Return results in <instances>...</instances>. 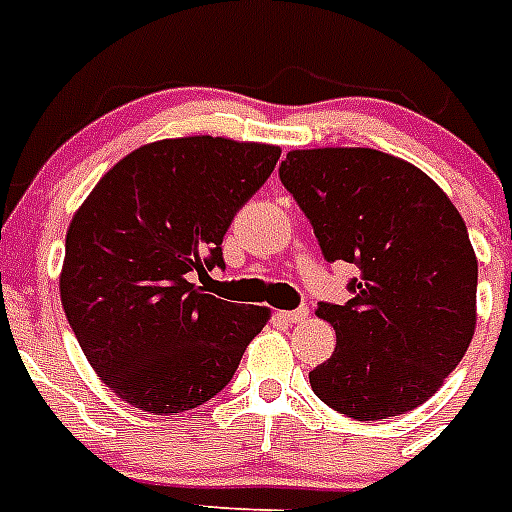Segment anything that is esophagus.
Here are the masks:
<instances>
[{
	"mask_svg": "<svg viewBox=\"0 0 512 512\" xmlns=\"http://www.w3.org/2000/svg\"><path fill=\"white\" fill-rule=\"evenodd\" d=\"M281 318H284L286 323H302L307 318V307H299V310H286V313H281Z\"/></svg>",
	"mask_w": 512,
	"mask_h": 512,
	"instance_id": "obj_1",
	"label": "esophagus"
}]
</instances>
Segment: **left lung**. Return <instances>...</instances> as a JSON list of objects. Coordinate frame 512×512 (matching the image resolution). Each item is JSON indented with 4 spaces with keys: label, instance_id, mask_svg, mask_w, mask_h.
<instances>
[{
    "label": "left lung",
    "instance_id": "left-lung-1",
    "mask_svg": "<svg viewBox=\"0 0 512 512\" xmlns=\"http://www.w3.org/2000/svg\"><path fill=\"white\" fill-rule=\"evenodd\" d=\"M281 181L326 260L360 268L347 305H318L334 355L310 386L355 421L434 397L476 331L479 260L458 207L421 168L368 147L292 149Z\"/></svg>",
    "mask_w": 512,
    "mask_h": 512
}]
</instances>
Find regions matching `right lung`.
Wrapping results in <instances>:
<instances>
[{
    "label": "right lung",
    "mask_w": 512,
    "mask_h": 512,
    "mask_svg": "<svg viewBox=\"0 0 512 512\" xmlns=\"http://www.w3.org/2000/svg\"><path fill=\"white\" fill-rule=\"evenodd\" d=\"M281 147L223 136L160 139L115 162L65 236L60 297L91 368L144 413L194 410L231 381L270 321L191 284L223 265L236 210Z\"/></svg>",
    "instance_id": "right-lung-1"
}]
</instances>
